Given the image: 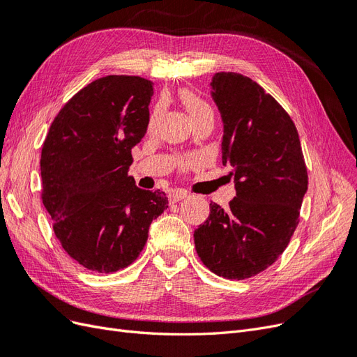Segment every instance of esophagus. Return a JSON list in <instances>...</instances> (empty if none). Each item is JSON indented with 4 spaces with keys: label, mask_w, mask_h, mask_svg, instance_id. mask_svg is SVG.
<instances>
[{
    "label": "esophagus",
    "mask_w": 357,
    "mask_h": 357,
    "mask_svg": "<svg viewBox=\"0 0 357 357\" xmlns=\"http://www.w3.org/2000/svg\"><path fill=\"white\" fill-rule=\"evenodd\" d=\"M188 197H189V193L185 192V190H174V192L169 193L168 198H169V202H177V201H181V199H185Z\"/></svg>",
    "instance_id": "obj_1"
}]
</instances>
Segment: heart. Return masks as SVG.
<instances>
[{
    "label": "heart",
    "mask_w": 357,
    "mask_h": 357,
    "mask_svg": "<svg viewBox=\"0 0 357 357\" xmlns=\"http://www.w3.org/2000/svg\"><path fill=\"white\" fill-rule=\"evenodd\" d=\"M180 101L185 105V109L188 110V113L190 114L192 121H197V119H201L204 116H208L213 114V109L211 105L205 101L202 96H199L195 91H190V89H183L180 92ZM159 113V109L156 107L155 112L152 113V117H150V125H153L155 119ZM192 164V159H185L181 160V167L183 168H188Z\"/></svg>",
    "instance_id": "obj_1"
}]
</instances>
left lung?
<instances>
[{"label":"left lung","mask_w":357,"mask_h":357,"mask_svg":"<svg viewBox=\"0 0 357 357\" xmlns=\"http://www.w3.org/2000/svg\"><path fill=\"white\" fill-rule=\"evenodd\" d=\"M211 96L223 121L222 162L236 197L193 232L197 253L215 275L250 278L284 252L299 223L308 174L296 126L262 86L238 73H215Z\"/></svg>","instance_id":"8db88e82"}]
</instances>
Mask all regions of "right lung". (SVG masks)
<instances>
[{
    "label": "right lung",
    "mask_w": 357,
    "mask_h": 357,
    "mask_svg": "<svg viewBox=\"0 0 357 357\" xmlns=\"http://www.w3.org/2000/svg\"><path fill=\"white\" fill-rule=\"evenodd\" d=\"M152 95L153 83L138 75L93 80L62 107L43 143V204L63 250L89 271L131 265L168 208L165 192L139 189L128 176Z\"/></svg>",
    "instance_id": "obj_1"
}]
</instances>
